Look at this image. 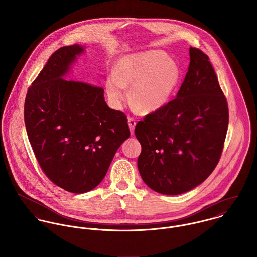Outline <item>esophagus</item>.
<instances>
[{"label": "esophagus", "mask_w": 257, "mask_h": 257, "mask_svg": "<svg viewBox=\"0 0 257 257\" xmlns=\"http://www.w3.org/2000/svg\"><path fill=\"white\" fill-rule=\"evenodd\" d=\"M128 126H130V130H131V134L134 135L135 133V127H136V124H137V120L134 118V117H128Z\"/></svg>", "instance_id": "34e87169"}]
</instances>
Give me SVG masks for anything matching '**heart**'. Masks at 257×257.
I'll return each instance as SVG.
<instances>
[{
	"mask_svg": "<svg viewBox=\"0 0 257 257\" xmlns=\"http://www.w3.org/2000/svg\"><path fill=\"white\" fill-rule=\"evenodd\" d=\"M180 79L177 64L163 51L151 50L121 57L115 64L114 74L106 80L110 102L120 108L131 87L130 102L142 113H149L166 104Z\"/></svg>",
	"mask_w": 257,
	"mask_h": 257,
	"instance_id": "heart-1",
	"label": "heart"
}]
</instances>
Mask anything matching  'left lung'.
Wrapping results in <instances>:
<instances>
[{
	"instance_id": "left-lung-1",
	"label": "left lung",
	"mask_w": 257,
	"mask_h": 257,
	"mask_svg": "<svg viewBox=\"0 0 257 257\" xmlns=\"http://www.w3.org/2000/svg\"><path fill=\"white\" fill-rule=\"evenodd\" d=\"M190 64L177 97L136 125L138 159L149 188L165 195L185 193L204 182L220 161L228 107L209 56L190 47Z\"/></svg>"
}]
</instances>
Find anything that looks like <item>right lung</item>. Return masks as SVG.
Segmentation results:
<instances>
[{"label": "right lung", "instance_id": "add662e5", "mask_svg": "<svg viewBox=\"0 0 257 257\" xmlns=\"http://www.w3.org/2000/svg\"><path fill=\"white\" fill-rule=\"evenodd\" d=\"M82 51L74 44L50 55L28 90L24 110L41 170L52 183L75 194L100 184L131 135L126 115L108 107L103 88L62 78Z\"/></svg>", "mask_w": 257, "mask_h": 257}]
</instances>
